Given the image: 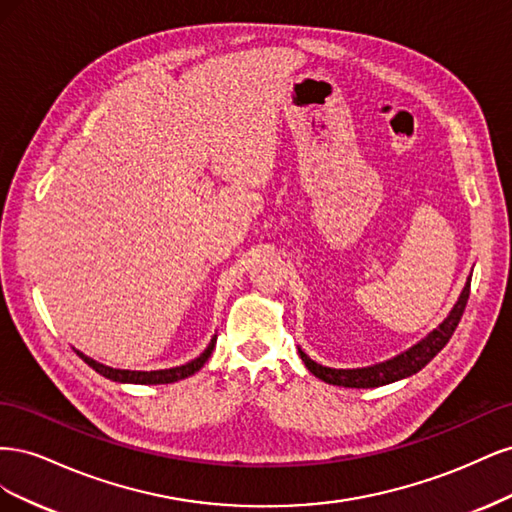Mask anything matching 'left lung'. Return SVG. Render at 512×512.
Instances as JSON below:
<instances>
[{
  "label": "left lung",
  "mask_w": 512,
  "mask_h": 512,
  "mask_svg": "<svg viewBox=\"0 0 512 512\" xmlns=\"http://www.w3.org/2000/svg\"><path fill=\"white\" fill-rule=\"evenodd\" d=\"M470 282L472 280L466 282V288H463L459 301L453 307V312L448 314V318L440 324V327L436 331H431L423 342H418L416 346H412L404 354L395 356L391 361L374 365V367H365V369H331V367H322L314 363L303 350H299L301 359L316 378L335 386H348V389H374V386H384L395 380L408 378L416 374V371H421L433 356L448 344V339H451V335L455 333L457 324L463 316V309H466V303L470 297Z\"/></svg>",
  "instance_id": "left-lung-1"
}]
</instances>
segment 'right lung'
<instances>
[{
    "label": "right lung",
    "instance_id": "1",
    "mask_svg": "<svg viewBox=\"0 0 512 512\" xmlns=\"http://www.w3.org/2000/svg\"><path fill=\"white\" fill-rule=\"evenodd\" d=\"M215 339H211V344L207 346V350L198 356V359L185 363L181 367H173V369H160V371H130V369H113V367H106L102 363H96L94 359H89V356H85L83 352L76 350V354L81 356V359L91 367L96 369L100 376L108 378V380H115V382H130V384H170V382H177V380H183L188 378L192 374H196V371L203 367L207 363V359L211 356L213 348H215Z\"/></svg>",
    "mask_w": 512,
    "mask_h": 512
}]
</instances>
